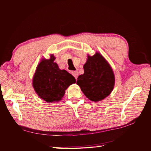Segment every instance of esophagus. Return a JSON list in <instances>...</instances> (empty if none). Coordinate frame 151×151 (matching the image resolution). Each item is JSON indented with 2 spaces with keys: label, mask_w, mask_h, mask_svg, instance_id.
Instances as JSON below:
<instances>
[{
  "label": "esophagus",
  "mask_w": 151,
  "mask_h": 151,
  "mask_svg": "<svg viewBox=\"0 0 151 151\" xmlns=\"http://www.w3.org/2000/svg\"><path fill=\"white\" fill-rule=\"evenodd\" d=\"M72 74L73 75V76L75 77L76 79H77V77H78V76H79V72L77 71H72Z\"/></svg>",
  "instance_id": "obj_1"
}]
</instances>
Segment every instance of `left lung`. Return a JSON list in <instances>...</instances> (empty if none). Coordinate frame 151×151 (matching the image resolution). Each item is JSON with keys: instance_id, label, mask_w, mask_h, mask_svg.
Instances as JSON below:
<instances>
[{"instance_id": "1", "label": "left lung", "mask_w": 151, "mask_h": 151, "mask_svg": "<svg viewBox=\"0 0 151 151\" xmlns=\"http://www.w3.org/2000/svg\"><path fill=\"white\" fill-rule=\"evenodd\" d=\"M88 57L84 65V74L78 77L76 83L87 98L98 102L111 93L115 76L111 67L99 53Z\"/></svg>"}]
</instances>
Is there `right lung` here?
<instances>
[{
    "label": "right lung",
    "instance_id": "obj_1",
    "mask_svg": "<svg viewBox=\"0 0 151 151\" xmlns=\"http://www.w3.org/2000/svg\"><path fill=\"white\" fill-rule=\"evenodd\" d=\"M53 55L50 59H43L35 74L33 86L36 93L47 102L58 101L62 99L65 91L76 83V79L65 70L59 69L54 62Z\"/></svg>",
    "mask_w": 151,
    "mask_h": 151
}]
</instances>
